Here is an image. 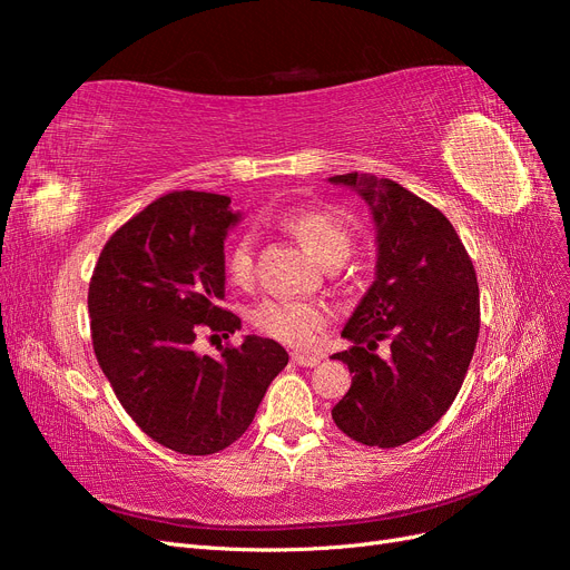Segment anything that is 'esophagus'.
<instances>
[{"label": "esophagus", "instance_id": "1", "mask_svg": "<svg viewBox=\"0 0 570 570\" xmlns=\"http://www.w3.org/2000/svg\"><path fill=\"white\" fill-rule=\"evenodd\" d=\"M292 361H295L297 366H316V364H321L323 361V356L321 354H292Z\"/></svg>", "mask_w": 570, "mask_h": 570}]
</instances>
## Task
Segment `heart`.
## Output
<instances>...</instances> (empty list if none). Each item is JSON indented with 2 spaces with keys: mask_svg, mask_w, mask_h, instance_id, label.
<instances>
[{
  "mask_svg": "<svg viewBox=\"0 0 570 570\" xmlns=\"http://www.w3.org/2000/svg\"><path fill=\"white\" fill-rule=\"evenodd\" d=\"M283 228L295 235L299 243L323 264H342L352 252V228L340 212L331 206H292L281 216ZM228 268L235 283H247L254 273V237L239 235L228 256ZM325 304L304 299H268L254 312V325L264 335L289 347H312L325 327Z\"/></svg>",
  "mask_w": 570,
  "mask_h": 570,
  "instance_id": "1",
  "label": "heart"
}]
</instances>
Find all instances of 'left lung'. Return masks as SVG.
<instances>
[{"label": "left lung", "instance_id": "1", "mask_svg": "<svg viewBox=\"0 0 570 570\" xmlns=\"http://www.w3.org/2000/svg\"><path fill=\"white\" fill-rule=\"evenodd\" d=\"M366 199L375 220V281L342 327L352 387L333 421L352 440L400 446L433 428L469 371L480 331L475 268L461 237L433 204L400 183L366 174L333 176ZM391 340V354L376 344Z\"/></svg>", "mask_w": 570, "mask_h": 570}]
</instances>
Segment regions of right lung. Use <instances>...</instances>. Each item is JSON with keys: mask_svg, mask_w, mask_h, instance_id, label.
I'll use <instances>...</instances> for the list:
<instances>
[{"mask_svg": "<svg viewBox=\"0 0 570 570\" xmlns=\"http://www.w3.org/2000/svg\"><path fill=\"white\" fill-rule=\"evenodd\" d=\"M237 220L226 195H164L109 237L90 281L99 368L145 435L189 456L216 454L243 435L289 358L256 335L218 358L193 347L202 327L228 337L243 325L220 306L223 239Z\"/></svg>", "mask_w": 570, "mask_h": 570, "instance_id": "1", "label": "right lung"}]
</instances>
